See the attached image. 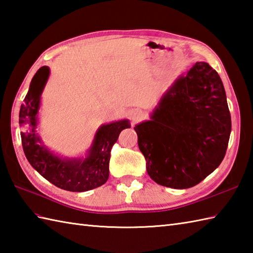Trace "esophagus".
Returning a JSON list of instances; mask_svg holds the SVG:
<instances>
[{"label": "esophagus", "mask_w": 253, "mask_h": 253, "mask_svg": "<svg viewBox=\"0 0 253 253\" xmlns=\"http://www.w3.org/2000/svg\"><path fill=\"white\" fill-rule=\"evenodd\" d=\"M130 117H131V120H132L133 122L141 120V118L143 117V112H142L141 110H139V109L132 110V111L130 112Z\"/></svg>", "instance_id": "34e87169"}]
</instances>
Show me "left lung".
Listing matches in <instances>:
<instances>
[{
  "label": "left lung",
  "instance_id": "obj_1",
  "mask_svg": "<svg viewBox=\"0 0 253 253\" xmlns=\"http://www.w3.org/2000/svg\"><path fill=\"white\" fill-rule=\"evenodd\" d=\"M133 128L157 184L174 189L198 185L222 163L232 130L221 77L197 62L163 94L150 120Z\"/></svg>",
  "mask_w": 253,
  "mask_h": 253
}]
</instances>
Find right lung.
Here are the masks:
<instances>
[{
    "label": "right lung",
    "instance_id": "obj_1",
    "mask_svg": "<svg viewBox=\"0 0 253 253\" xmlns=\"http://www.w3.org/2000/svg\"><path fill=\"white\" fill-rule=\"evenodd\" d=\"M50 76V68L41 67L32 78L19 111L21 143L27 160L46 180L64 190L83 192L98 188L109 178L111 149L123 129L130 128L128 120L104 124L96 130L85 158H61L52 152L37 132L41 94Z\"/></svg>",
    "mask_w": 253,
    "mask_h": 253
}]
</instances>
